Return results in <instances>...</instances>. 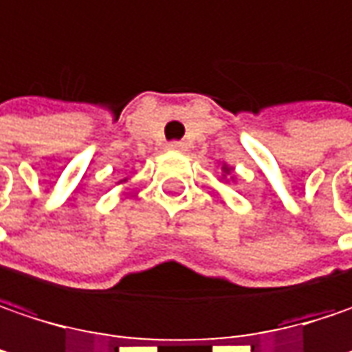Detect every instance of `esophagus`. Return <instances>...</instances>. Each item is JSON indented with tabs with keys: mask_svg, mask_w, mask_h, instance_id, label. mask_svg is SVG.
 Listing matches in <instances>:
<instances>
[{
	"mask_svg": "<svg viewBox=\"0 0 352 352\" xmlns=\"http://www.w3.org/2000/svg\"><path fill=\"white\" fill-rule=\"evenodd\" d=\"M185 143L183 141H171L169 145H167V149H171V151H185Z\"/></svg>",
	"mask_w": 352,
	"mask_h": 352,
	"instance_id": "34e87169",
	"label": "esophagus"
}]
</instances>
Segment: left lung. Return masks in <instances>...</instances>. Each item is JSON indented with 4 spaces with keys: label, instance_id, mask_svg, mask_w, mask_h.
<instances>
[{
    "label": "left lung",
    "instance_id": "1",
    "mask_svg": "<svg viewBox=\"0 0 352 352\" xmlns=\"http://www.w3.org/2000/svg\"><path fill=\"white\" fill-rule=\"evenodd\" d=\"M223 171H225V173H229V171H231V169H229V167H227V165H223Z\"/></svg>",
    "mask_w": 352,
    "mask_h": 352
}]
</instances>
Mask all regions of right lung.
<instances>
[{
    "label": "right lung",
    "instance_id": "right-lung-1",
    "mask_svg": "<svg viewBox=\"0 0 352 352\" xmlns=\"http://www.w3.org/2000/svg\"><path fill=\"white\" fill-rule=\"evenodd\" d=\"M125 181H127V179H125Z\"/></svg>",
    "mask_w": 352,
    "mask_h": 352
}]
</instances>
